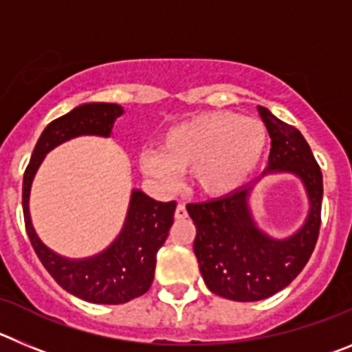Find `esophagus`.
<instances>
[{
	"label": "esophagus",
	"instance_id": "1",
	"mask_svg": "<svg viewBox=\"0 0 352 352\" xmlns=\"http://www.w3.org/2000/svg\"><path fill=\"white\" fill-rule=\"evenodd\" d=\"M174 217H176V220H183L188 217V213H186V208L185 204H178L176 206V211H174Z\"/></svg>",
	"mask_w": 352,
	"mask_h": 352
}]
</instances>
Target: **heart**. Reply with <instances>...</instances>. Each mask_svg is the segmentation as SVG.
I'll return each instance as SVG.
<instances>
[{
	"mask_svg": "<svg viewBox=\"0 0 352 352\" xmlns=\"http://www.w3.org/2000/svg\"><path fill=\"white\" fill-rule=\"evenodd\" d=\"M268 146V130L236 113H206L167 130L160 151L141 157L142 173L173 183L176 173H190L203 195L223 197L245 185L256 173Z\"/></svg>",
	"mask_w": 352,
	"mask_h": 352,
	"instance_id": "obj_1",
	"label": "heart"
}]
</instances>
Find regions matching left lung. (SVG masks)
Wrapping results in <instances>:
<instances>
[{
    "label": "left lung",
    "mask_w": 352,
    "mask_h": 352,
    "mask_svg": "<svg viewBox=\"0 0 352 352\" xmlns=\"http://www.w3.org/2000/svg\"><path fill=\"white\" fill-rule=\"evenodd\" d=\"M272 139L268 167L272 173H292L303 183L310 210L301 229L275 239L257 227L250 211V182L229 195L206 203L186 204L194 220V252L208 289L232 301H259L287 287L309 263L319 238L322 173L301 132L257 107Z\"/></svg>",
    "instance_id": "left-lung-1"
}]
</instances>
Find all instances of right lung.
Here are the masks:
<instances>
[{
    "instance_id": "obj_1",
    "label": "right lung",
    "mask_w": 352,
    "mask_h": 352,
    "mask_svg": "<svg viewBox=\"0 0 352 352\" xmlns=\"http://www.w3.org/2000/svg\"><path fill=\"white\" fill-rule=\"evenodd\" d=\"M121 114V105L93 102L51 121L33 149L23 179L24 223L40 263L65 291L98 305L126 303L151 287L157 252L166 243L176 203H160L144 192L132 190L123 229L111 247L88 259H67L45 247L36 236L30 217V190L36 169L52 148L77 135L109 138Z\"/></svg>"
}]
</instances>
